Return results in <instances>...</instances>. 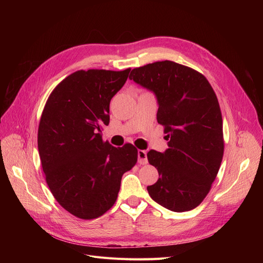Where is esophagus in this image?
<instances>
[{
	"instance_id": "esophagus-1",
	"label": "esophagus",
	"mask_w": 263,
	"mask_h": 263,
	"mask_svg": "<svg viewBox=\"0 0 263 263\" xmlns=\"http://www.w3.org/2000/svg\"><path fill=\"white\" fill-rule=\"evenodd\" d=\"M138 162L140 164H146L148 162L147 153L145 150H138Z\"/></svg>"
}]
</instances>
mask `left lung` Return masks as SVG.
Returning <instances> with one entry per match:
<instances>
[{
  "mask_svg": "<svg viewBox=\"0 0 263 263\" xmlns=\"http://www.w3.org/2000/svg\"><path fill=\"white\" fill-rule=\"evenodd\" d=\"M130 80L153 91L169 148L150 150L159 179L151 198L172 212L195 209L209 194L224 155L222 118L212 85L202 73L170 60L132 70Z\"/></svg>",
  "mask_w": 263,
  "mask_h": 263,
  "instance_id": "obj_1",
  "label": "left lung"
}]
</instances>
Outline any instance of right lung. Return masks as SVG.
Masks as SVG:
<instances>
[{
  "instance_id": "1",
  "label": "right lung",
  "mask_w": 263,
  "mask_h": 263,
  "mask_svg": "<svg viewBox=\"0 0 263 263\" xmlns=\"http://www.w3.org/2000/svg\"><path fill=\"white\" fill-rule=\"evenodd\" d=\"M130 72L79 70L54 87L38 127V151L53 197L81 219H94L116 202L123 174L137 162L132 144L113 147L102 139L109 102Z\"/></svg>"
}]
</instances>
